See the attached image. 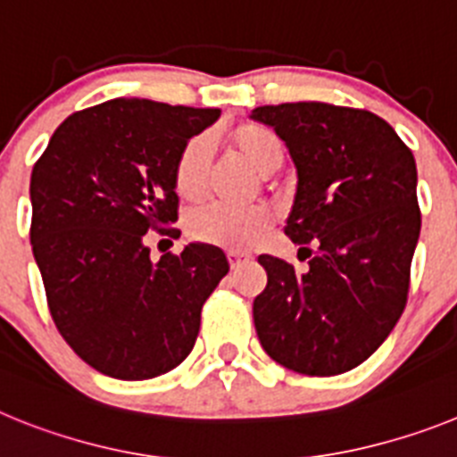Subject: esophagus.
<instances>
[{
  "mask_svg": "<svg viewBox=\"0 0 457 457\" xmlns=\"http://www.w3.org/2000/svg\"><path fill=\"white\" fill-rule=\"evenodd\" d=\"M228 263H231V270H240L242 265L249 263V258L242 253H228Z\"/></svg>",
  "mask_w": 457,
  "mask_h": 457,
  "instance_id": "1",
  "label": "esophagus"
}]
</instances>
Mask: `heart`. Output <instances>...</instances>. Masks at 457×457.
I'll return each mask as SVG.
<instances>
[{"mask_svg":"<svg viewBox=\"0 0 457 457\" xmlns=\"http://www.w3.org/2000/svg\"><path fill=\"white\" fill-rule=\"evenodd\" d=\"M226 148L258 173L277 171L284 162L286 146L281 137L265 123L245 120L228 128L224 135ZM210 144L204 137H194L179 153L173 164V187L189 204L205 199L210 185ZM272 228V215L265 208L228 210L221 205H205L187 217V233L192 240L228 249L247 252L256 247Z\"/></svg>","mask_w":457,"mask_h":457,"instance_id":"1","label":"heart"}]
</instances>
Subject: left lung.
<instances>
[{"instance_id": "left-lung-1", "label": "left lung", "mask_w": 457, "mask_h": 457, "mask_svg": "<svg viewBox=\"0 0 457 457\" xmlns=\"http://www.w3.org/2000/svg\"><path fill=\"white\" fill-rule=\"evenodd\" d=\"M297 167L286 236L309 270L263 253L268 286L253 300L265 353L302 375L345 373L382 345L410 293L421 231L417 164L373 112L327 103L253 109Z\"/></svg>"}]
</instances>
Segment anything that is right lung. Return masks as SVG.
<instances>
[{
	"mask_svg": "<svg viewBox=\"0 0 457 457\" xmlns=\"http://www.w3.org/2000/svg\"><path fill=\"white\" fill-rule=\"evenodd\" d=\"M220 109L116 98L68 116L31 171V247L63 341L116 379L167 373L192 353L201 309L228 272L192 242L151 261L146 233L179 237L173 164Z\"/></svg>",
	"mask_w": 457,
	"mask_h": 457,
	"instance_id": "right-lung-1",
	"label": "right lung"
}]
</instances>
